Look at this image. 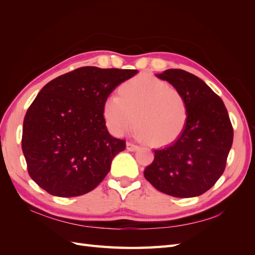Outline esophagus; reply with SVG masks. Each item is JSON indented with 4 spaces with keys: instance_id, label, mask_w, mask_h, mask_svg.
I'll return each mask as SVG.
<instances>
[{
    "instance_id": "34e87169",
    "label": "esophagus",
    "mask_w": 255,
    "mask_h": 255,
    "mask_svg": "<svg viewBox=\"0 0 255 255\" xmlns=\"http://www.w3.org/2000/svg\"><path fill=\"white\" fill-rule=\"evenodd\" d=\"M127 149L128 151H136V150L139 149V145H137L133 142H127Z\"/></svg>"
}]
</instances>
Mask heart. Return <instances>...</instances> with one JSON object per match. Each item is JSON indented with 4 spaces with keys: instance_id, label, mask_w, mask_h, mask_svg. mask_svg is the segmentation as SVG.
<instances>
[{
    "instance_id": "heart-1",
    "label": "heart",
    "mask_w": 255,
    "mask_h": 255,
    "mask_svg": "<svg viewBox=\"0 0 255 255\" xmlns=\"http://www.w3.org/2000/svg\"><path fill=\"white\" fill-rule=\"evenodd\" d=\"M103 117L115 135L122 136L133 128L156 145L175 141L186 126L188 107L180 90L148 75L123 83L120 96L111 95L103 104Z\"/></svg>"
}]
</instances>
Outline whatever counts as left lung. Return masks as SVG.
I'll return each mask as SVG.
<instances>
[{
    "label": "left lung",
    "mask_w": 255,
    "mask_h": 255,
    "mask_svg": "<svg viewBox=\"0 0 255 255\" xmlns=\"http://www.w3.org/2000/svg\"><path fill=\"white\" fill-rule=\"evenodd\" d=\"M170 83L186 100L188 118L180 137L154 150L144 177L157 190L176 198L204 194L226 169L233 143V127L219 96L198 76L181 69L156 74Z\"/></svg>",
    "instance_id": "obj_1"
}]
</instances>
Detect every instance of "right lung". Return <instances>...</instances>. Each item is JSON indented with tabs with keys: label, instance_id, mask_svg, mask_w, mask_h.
<instances>
[{
	"label": "right lung",
	"instance_id": "right-lung-1",
	"mask_svg": "<svg viewBox=\"0 0 255 255\" xmlns=\"http://www.w3.org/2000/svg\"><path fill=\"white\" fill-rule=\"evenodd\" d=\"M138 71L82 67L52 80L28 107L22 151L34 182L52 196L94 190L110 172L126 141L105 126L103 104L119 84Z\"/></svg>",
	"mask_w": 255,
	"mask_h": 255
}]
</instances>
